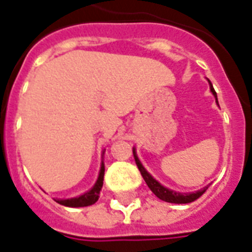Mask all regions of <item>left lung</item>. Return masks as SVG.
I'll use <instances>...</instances> for the list:
<instances>
[{
  "label": "left lung",
  "mask_w": 252,
  "mask_h": 252,
  "mask_svg": "<svg viewBox=\"0 0 252 252\" xmlns=\"http://www.w3.org/2000/svg\"><path fill=\"white\" fill-rule=\"evenodd\" d=\"M210 83V82H209ZM210 90L213 92V95L216 96V100L218 103V99H217V94L214 91V88H213V84L210 83ZM133 157H134V161H136V165H137V168H139L140 173H141V176L147 182L148 188L153 191V194L158 197L160 199L165 201V202H170V203H189V202H193L195 199H198L201 195L206 191V189L209 188V185L205 186L203 189L201 190H197L194 193H178V191H174V190H170L168 188H165L162 186L158 181H156L155 178L152 177L151 174L147 172V169L144 168L143 164L140 162L139 157L136 155V149L133 148Z\"/></svg>",
  "instance_id": "left-lung-1"
}]
</instances>
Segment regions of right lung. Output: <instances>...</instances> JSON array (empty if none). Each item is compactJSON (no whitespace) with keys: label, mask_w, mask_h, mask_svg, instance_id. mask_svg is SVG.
Returning <instances> with one entry per match:
<instances>
[{"label":"right lung","mask_w":252,"mask_h":252,"mask_svg":"<svg viewBox=\"0 0 252 252\" xmlns=\"http://www.w3.org/2000/svg\"><path fill=\"white\" fill-rule=\"evenodd\" d=\"M103 180H104V164H101L97 181L95 182V185H94V188L91 190H88L87 193H84V194L79 195V197H75V198L55 199V201L58 203L63 205V206L68 207H84L94 205L99 199V193H100L101 188H103Z\"/></svg>","instance_id":"right-lung-1"}]
</instances>
